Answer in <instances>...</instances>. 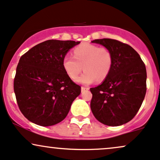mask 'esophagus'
I'll return each instance as SVG.
<instances>
[{
  "instance_id": "34e87169",
  "label": "esophagus",
  "mask_w": 160,
  "mask_h": 160,
  "mask_svg": "<svg viewBox=\"0 0 160 160\" xmlns=\"http://www.w3.org/2000/svg\"><path fill=\"white\" fill-rule=\"evenodd\" d=\"M89 90V88L88 87H85V86H82V91H88Z\"/></svg>"
}]
</instances>
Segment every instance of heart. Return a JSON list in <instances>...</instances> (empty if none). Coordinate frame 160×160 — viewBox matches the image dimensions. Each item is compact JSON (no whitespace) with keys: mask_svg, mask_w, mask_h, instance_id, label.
I'll return each instance as SVG.
<instances>
[{"mask_svg":"<svg viewBox=\"0 0 160 160\" xmlns=\"http://www.w3.org/2000/svg\"><path fill=\"white\" fill-rule=\"evenodd\" d=\"M74 58L67 55L63 58L62 66L67 76L72 79L78 77L82 70L84 72L77 78L78 83L89 84L95 80L102 82L108 77L113 66L112 51L106 47L85 43L73 50Z\"/></svg>","mask_w":160,"mask_h":160,"instance_id":"1","label":"heart"}]
</instances>
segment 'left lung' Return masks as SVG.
<instances>
[{
  "label": "left lung",
  "mask_w": 160,
  "mask_h": 160,
  "mask_svg": "<svg viewBox=\"0 0 160 160\" xmlns=\"http://www.w3.org/2000/svg\"><path fill=\"white\" fill-rule=\"evenodd\" d=\"M92 42L112 51L113 66L100 85L91 88V108L96 119L107 126L130 121L139 110L147 91L145 64L134 48L116 39H99Z\"/></svg>",
  "instance_id": "obj_1"
}]
</instances>
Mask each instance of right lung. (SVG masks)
<instances>
[{"mask_svg": "<svg viewBox=\"0 0 160 160\" xmlns=\"http://www.w3.org/2000/svg\"><path fill=\"white\" fill-rule=\"evenodd\" d=\"M79 43L49 39L20 58L13 88L18 108L28 121L48 127L67 117L80 94L81 86L67 76L62 61L67 52Z\"/></svg>", "mask_w": 160, "mask_h": 160, "instance_id": "add662e5", "label": "right lung"}]
</instances>
